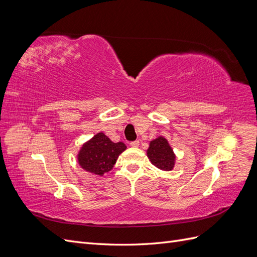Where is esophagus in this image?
Returning a JSON list of instances; mask_svg holds the SVG:
<instances>
[{"instance_id":"esophagus-1","label":"esophagus","mask_w":257,"mask_h":257,"mask_svg":"<svg viewBox=\"0 0 257 257\" xmlns=\"http://www.w3.org/2000/svg\"><path fill=\"white\" fill-rule=\"evenodd\" d=\"M131 147H133V148H137L138 146H139V142L138 141H135V142H132L131 144Z\"/></svg>"}]
</instances>
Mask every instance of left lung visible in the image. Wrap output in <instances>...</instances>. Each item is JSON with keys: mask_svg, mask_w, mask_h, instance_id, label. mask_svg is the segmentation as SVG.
Returning a JSON list of instances; mask_svg holds the SVG:
<instances>
[{"mask_svg": "<svg viewBox=\"0 0 257 257\" xmlns=\"http://www.w3.org/2000/svg\"><path fill=\"white\" fill-rule=\"evenodd\" d=\"M147 157L152 164L161 170H173L176 163V154L165 137L159 136L150 142Z\"/></svg>", "mask_w": 257, "mask_h": 257, "instance_id": "left-lung-1", "label": "left lung"}]
</instances>
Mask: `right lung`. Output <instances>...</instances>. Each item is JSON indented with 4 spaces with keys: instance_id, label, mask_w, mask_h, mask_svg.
<instances>
[{
    "instance_id": "right-lung-1",
    "label": "right lung",
    "mask_w": 257,
    "mask_h": 257,
    "mask_svg": "<svg viewBox=\"0 0 257 257\" xmlns=\"http://www.w3.org/2000/svg\"><path fill=\"white\" fill-rule=\"evenodd\" d=\"M125 149V144L113 143L103 132H99L82 145L77 160L85 172L103 176L110 172L119 155Z\"/></svg>"
}]
</instances>
